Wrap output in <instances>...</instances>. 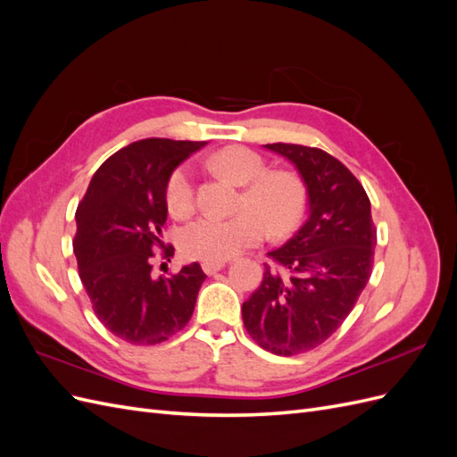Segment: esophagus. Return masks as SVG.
<instances>
[{
    "label": "esophagus",
    "instance_id": "esophagus-1",
    "mask_svg": "<svg viewBox=\"0 0 457 457\" xmlns=\"http://www.w3.org/2000/svg\"><path fill=\"white\" fill-rule=\"evenodd\" d=\"M225 267V261H204L202 269L205 274H215L217 270H220Z\"/></svg>",
    "mask_w": 457,
    "mask_h": 457
}]
</instances>
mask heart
I'll return each mask as SVG.
<instances>
[{
  "label": "heart",
  "instance_id": "obj_1",
  "mask_svg": "<svg viewBox=\"0 0 457 457\" xmlns=\"http://www.w3.org/2000/svg\"><path fill=\"white\" fill-rule=\"evenodd\" d=\"M210 165L244 185L240 212L232 217L204 215L183 228L179 245L188 259L227 261L265 240L269 225L276 237L292 230L305 212L307 190L301 179L286 170L267 171V162L245 146H227L210 158ZM170 212L185 219L196 207L195 175L181 165L165 187Z\"/></svg>",
  "mask_w": 457,
  "mask_h": 457
}]
</instances>
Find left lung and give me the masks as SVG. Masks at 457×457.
Here are the masks:
<instances>
[{"label": "left lung", "mask_w": 457, "mask_h": 457, "mask_svg": "<svg viewBox=\"0 0 457 457\" xmlns=\"http://www.w3.org/2000/svg\"><path fill=\"white\" fill-rule=\"evenodd\" d=\"M295 163L309 195V219L269 253L259 287L244 301L250 337L265 351L294 356L316 349L345 322L366 287L378 230L361 181L328 152L265 145Z\"/></svg>", "instance_id": "1"}]
</instances>
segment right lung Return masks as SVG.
<instances>
[{
	"label": "right lung",
	"mask_w": 457,
	"mask_h": 457,
	"mask_svg": "<svg viewBox=\"0 0 457 457\" xmlns=\"http://www.w3.org/2000/svg\"><path fill=\"white\" fill-rule=\"evenodd\" d=\"M205 143L143 139L95 171L76 210L78 274L103 326L131 345H156L181 331L205 280L198 262L152 276V259L173 257L162 242L165 187L179 163Z\"/></svg>",
	"instance_id": "obj_1"
}]
</instances>
